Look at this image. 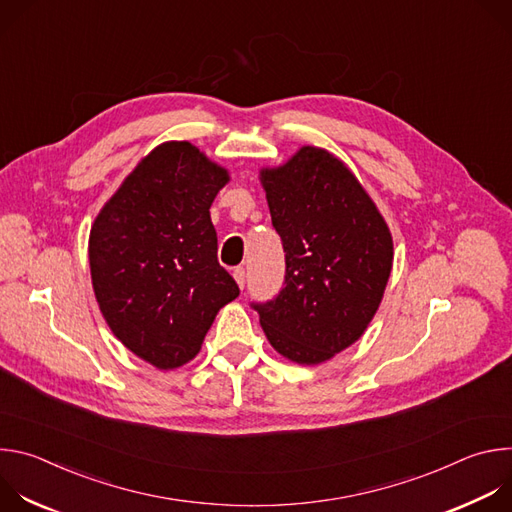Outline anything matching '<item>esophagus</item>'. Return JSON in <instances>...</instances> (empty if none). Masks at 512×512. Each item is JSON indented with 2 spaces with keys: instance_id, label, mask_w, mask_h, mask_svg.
Instances as JSON below:
<instances>
[{
  "instance_id": "esophagus-1",
  "label": "esophagus",
  "mask_w": 512,
  "mask_h": 512,
  "mask_svg": "<svg viewBox=\"0 0 512 512\" xmlns=\"http://www.w3.org/2000/svg\"><path fill=\"white\" fill-rule=\"evenodd\" d=\"M233 277H235V281L239 283V287H245V281H247V271H245V267H237V269L233 271Z\"/></svg>"
}]
</instances>
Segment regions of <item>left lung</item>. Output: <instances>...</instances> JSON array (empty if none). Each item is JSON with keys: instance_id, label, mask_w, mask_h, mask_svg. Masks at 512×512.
Here are the masks:
<instances>
[{"instance_id": "8db88e82", "label": "left lung", "mask_w": 512, "mask_h": 512, "mask_svg": "<svg viewBox=\"0 0 512 512\" xmlns=\"http://www.w3.org/2000/svg\"><path fill=\"white\" fill-rule=\"evenodd\" d=\"M271 223L285 251V281L251 304L271 346L298 364H320L354 344L379 310L393 239L356 176L322 148L263 168Z\"/></svg>"}]
</instances>
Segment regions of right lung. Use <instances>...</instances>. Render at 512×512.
Instances as JSON below:
<instances>
[{"label":"right lung","mask_w":512,"mask_h":512,"mask_svg":"<svg viewBox=\"0 0 512 512\" xmlns=\"http://www.w3.org/2000/svg\"><path fill=\"white\" fill-rule=\"evenodd\" d=\"M229 172L190 141L145 156L97 214L89 237L95 298L111 332L160 371L202 346L214 316L239 296L216 259L210 204Z\"/></svg>","instance_id":"obj_1"}]
</instances>
